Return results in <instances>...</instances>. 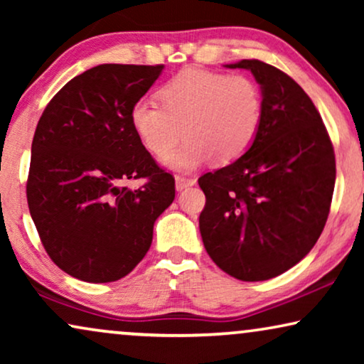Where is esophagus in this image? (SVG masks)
<instances>
[{"label": "esophagus", "instance_id": "1", "mask_svg": "<svg viewBox=\"0 0 364 364\" xmlns=\"http://www.w3.org/2000/svg\"><path fill=\"white\" fill-rule=\"evenodd\" d=\"M196 186V178H188L183 176H177L176 177V188L177 191H183V188Z\"/></svg>", "mask_w": 364, "mask_h": 364}]
</instances>
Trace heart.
<instances>
[{"label":"heart","mask_w":364,"mask_h":364,"mask_svg":"<svg viewBox=\"0 0 364 364\" xmlns=\"http://www.w3.org/2000/svg\"><path fill=\"white\" fill-rule=\"evenodd\" d=\"M157 99L161 107L146 99L137 101L129 121L146 151L164 155L162 164L172 171L192 172L212 157L230 164L260 134L263 94L245 74L183 69L159 87ZM182 132L186 142L171 153Z\"/></svg>","instance_id":"b5f03b06"}]
</instances>
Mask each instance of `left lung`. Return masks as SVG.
I'll return each instance as SVG.
<instances>
[{
    "label": "left lung",
    "mask_w": 364,
    "mask_h": 364,
    "mask_svg": "<svg viewBox=\"0 0 364 364\" xmlns=\"http://www.w3.org/2000/svg\"><path fill=\"white\" fill-rule=\"evenodd\" d=\"M263 94L253 146L230 166L198 178L205 207L203 247L242 282L282 275L308 255L330 213L336 164L333 144L308 94L275 66L243 59Z\"/></svg>",
    "instance_id": "left-lung-1"
}]
</instances>
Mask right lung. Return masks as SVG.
<instances>
[{
  "mask_svg": "<svg viewBox=\"0 0 364 364\" xmlns=\"http://www.w3.org/2000/svg\"><path fill=\"white\" fill-rule=\"evenodd\" d=\"M164 66L101 64L71 79L44 109L31 146L29 213L43 247L68 275L89 283L131 273L152 243L176 181L129 121ZM146 178L132 191L122 182Z\"/></svg>",
  "mask_w": 364,
  "mask_h": 364,
  "instance_id": "add662e5",
  "label": "right lung"
}]
</instances>
